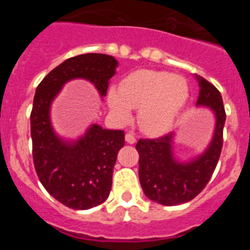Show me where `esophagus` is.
<instances>
[{
  "label": "esophagus",
  "instance_id": "esophagus-1",
  "mask_svg": "<svg viewBox=\"0 0 250 250\" xmlns=\"http://www.w3.org/2000/svg\"><path fill=\"white\" fill-rule=\"evenodd\" d=\"M125 140H126L127 144H134L136 141V138L134 136V134H131V132H127L126 135H125Z\"/></svg>",
  "mask_w": 250,
  "mask_h": 250
}]
</instances>
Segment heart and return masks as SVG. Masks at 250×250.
I'll return each mask as SVG.
<instances>
[{
  "label": "heart",
  "instance_id": "obj_1",
  "mask_svg": "<svg viewBox=\"0 0 250 250\" xmlns=\"http://www.w3.org/2000/svg\"><path fill=\"white\" fill-rule=\"evenodd\" d=\"M189 87L183 77L161 71L141 70L120 83V91L110 89L107 103L120 123L131 120L139 109V125L145 132L158 135L173 126L184 109Z\"/></svg>",
  "mask_w": 250,
  "mask_h": 250
}]
</instances>
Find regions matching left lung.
I'll use <instances>...</instances> for the list:
<instances>
[{
  "instance_id": "1",
  "label": "left lung",
  "mask_w": 250,
  "mask_h": 250,
  "mask_svg": "<svg viewBox=\"0 0 250 250\" xmlns=\"http://www.w3.org/2000/svg\"><path fill=\"white\" fill-rule=\"evenodd\" d=\"M195 77L199 83L196 105L213 110L216 119L213 140L208 149L191 161L179 163L173 155V132L156 139H140L136 144L141 188L150 200L167 207L194 199L210 180L222 152L227 118L222 95L204 77Z\"/></svg>"
}]
</instances>
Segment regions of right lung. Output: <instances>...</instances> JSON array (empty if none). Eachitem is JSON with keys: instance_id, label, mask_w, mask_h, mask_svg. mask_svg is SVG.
<instances>
[{"instance_id": "1", "label": "right lung", "mask_w": 250, "mask_h": 250, "mask_svg": "<svg viewBox=\"0 0 250 250\" xmlns=\"http://www.w3.org/2000/svg\"><path fill=\"white\" fill-rule=\"evenodd\" d=\"M116 66L118 61L109 55H79L48 72L36 89L31 111L35 169L48 194L71 209L86 210L107 199L125 135L123 130L103 129L94 124L77 141H63L51 126V103L72 79L89 80L105 96Z\"/></svg>"}]
</instances>
